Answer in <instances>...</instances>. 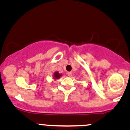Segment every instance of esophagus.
Segmentation results:
<instances>
[{"instance_id":"1","label":"esophagus","mask_w":130,"mask_h":130,"mask_svg":"<svg viewBox=\"0 0 130 130\" xmlns=\"http://www.w3.org/2000/svg\"><path fill=\"white\" fill-rule=\"evenodd\" d=\"M67 74H68V76H70V77L72 76V75H73V73L72 72H68Z\"/></svg>"}]
</instances>
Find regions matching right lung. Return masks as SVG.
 I'll return each instance as SVG.
<instances>
[{
    "instance_id": "right-lung-1",
    "label": "right lung",
    "mask_w": 130,
    "mask_h": 130,
    "mask_svg": "<svg viewBox=\"0 0 130 130\" xmlns=\"http://www.w3.org/2000/svg\"><path fill=\"white\" fill-rule=\"evenodd\" d=\"M54 75V79H59V77H60V76H61L60 74H59L58 72H56V73H55Z\"/></svg>"
}]
</instances>
